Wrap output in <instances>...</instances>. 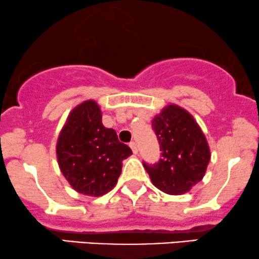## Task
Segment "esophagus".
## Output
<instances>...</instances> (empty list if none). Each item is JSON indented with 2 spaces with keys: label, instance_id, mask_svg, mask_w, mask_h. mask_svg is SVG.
<instances>
[{
  "label": "esophagus",
  "instance_id": "obj_1",
  "mask_svg": "<svg viewBox=\"0 0 259 259\" xmlns=\"http://www.w3.org/2000/svg\"><path fill=\"white\" fill-rule=\"evenodd\" d=\"M130 147L131 149H132V151H133V153L134 154H137L138 153V147H137V144L134 143V142H131L130 143Z\"/></svg>",
  "mask_w": 259,
  "mask_h": 259
}]
</instances>
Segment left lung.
<instances>
[{
	"instance_id": "obj_1",
	"label": "left lung",
	"mask_w": 259,
	"mask_h": 259,
	"mask_svg": "<svg viewBox=\"0 0 259 259\" xmlns=\"http://www.w3.org/2000/svg\"><path fill=\"white\" fill-rule=\"evenodd\" d=\"M158 139V163L144 162L151 182L159 190L181 195L203 179L210 159L207 139L193 115L182 107L169 105L152 120Z\"/></svg>"
}]
</instances>
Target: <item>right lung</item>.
<instances>
[{
    "instance_id": "right-lung-1",
    "label": "right lung",
    "mask_w": 259,
    "mask_h": 259,
    "mask_svg": "<svg viewBox=\"0 0 259 259\" xmlns=\"http://www.w3.org/2000/svg\"><path fill=\"white\" fill-rule=\"evenodd\" d=\"M132 150L102 125V113L94 100L75 107L57 142L59 169L73 189L88 196H102L115 187L122 160Z\"/></svg>"
}]
</instances>
